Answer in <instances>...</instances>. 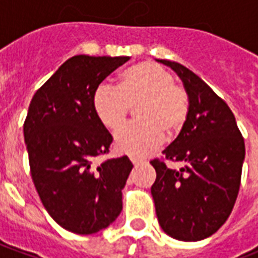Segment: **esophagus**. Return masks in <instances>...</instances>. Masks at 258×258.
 <instances>
[{
  "label": "esophagus",
  "instance_id": "34e87169",
  "mask_svg": "<svg viewBox=\"0 0 258 258\" xmlns=\"http://www.w3.org/2000/svg\"><path fill=\"white\" fill-rule=\"evenodd\" d=\"M130 160H131V163H133V164H138V163L144 162L142 159H140V157H135V156H130Z\"/></svg>",
  "mask_w": 258,
  "mask_h": 258
}]
</instances>
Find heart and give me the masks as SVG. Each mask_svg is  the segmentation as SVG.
Here are the masks:
<instances>
[{"label": "heart", "instance_id": "b5f03b06", "mask_svg": "<svg viewBox=\"0 0 258 258\" xmlns=\"http://www.w3.org/2000/svg\"><path fill=\"white\" fill-rule=\"evenodd\" d=\"M96 117L110 131L118 130L131 107L140 121L116 134L114 148L120 153L144 156L156 149L167 135L178 134L189 114V98L184 87L160 64L141 62L124 70L118 87L101 84L92 95Z\"/></svg>", "mask_w": 258, "mask_h": 258}]
</instances>
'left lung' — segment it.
Masks as SVG:
<instances>
[{
	"label": "left lung",
	"mask_w": 258,
	"mask_h": 258,
	"mask_svg": "<svg viewBox=\"0 0 258 258\" xmlns=\"http://www.w3.org/2000/svg\"><path fill=\"white\" fill-rule=\"evenodd\" d=\"M178 74L189 98V114L178 137L153 159L156 181L151 192L156 216L171 238L196 242L217 232L238 198L244 140L232 110L199 76L166 59ZM181 162L179 170L165 160Z\"/></svg>",
	"instance_id": "8db88e82"
}]
</instances>
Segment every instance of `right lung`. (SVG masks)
<instances>
[{"mask_svg": "<svg viewBox=\"0 0 258 258\" xmlns=\"http://www.w3.org/2000/svg\"><path fill=\"white\" fill-rule=\"evenodd\" d=\"M128 56L76 55L37 90L23 124L30 173L42 205L64 229L91 235L123 209L121 189L133 170L127 156L96 164L112 135L96 117V87Z\"/></svg>", "mask_w": 258, "mask_h": 258, "instance_id": "1", "label": "right lung"}]
</instances>
